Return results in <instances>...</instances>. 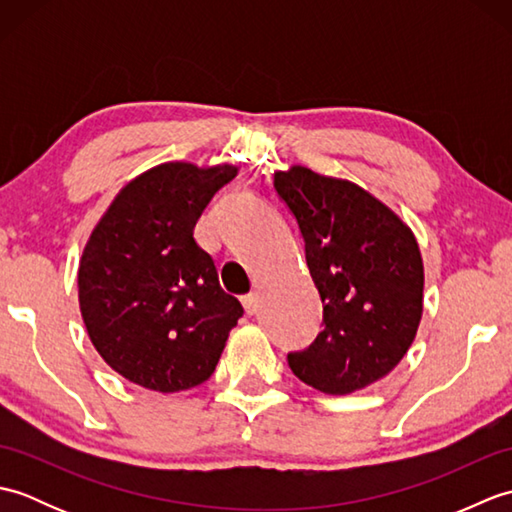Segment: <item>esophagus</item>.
Instances as JSON below:
<instances>
[{"label":"esophagus","instance_id":"esophagus-1","mask_svg":"<svg viewBox=\"0 0 512 512\" xmlns=\"http://www.w3.org/2000/svg\"><path fill=\"white\" fill-rule=\"evenodd\" d=\"M242 303H244V310L248 314H257V310H259V295H257V292H248V295L242 297Z\"/></svg>","mask_w":512,"mask_h":512}]
</instances>
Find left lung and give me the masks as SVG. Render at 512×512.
Segmentation results:
<instances>
[{
    "instance_id": "8db88e82",
    "label": "left lung",
    "mask_w": 512,
    "mask_h": 512,
    "mask_svg": "<svg viewBox=\"0 0 512 512\" xmlns=\"http://www.w3.org/2000/svg\"><path fill=\"white\" fill-rule=\"evenodd\" d=\"M295 215L325 328L288 365L323 394L345 396L385 378L422 319L424 266L416 235L358 184L295 165L275 171Z\"/></svg>"
}]
</instances>
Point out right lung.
<instances>
[{
    "instance_id": "1",
    "label": "right lung",
    "mask_w": 512,
    "mask_h": 512,
    "mask_svg": "<svg viewBox=\"0 0 512 512\" xmlns=\"http://www.w3.org/2000/svg\"><path fill=\"white\" fill-rule=\"evenodd\" d=\"M233 165L162 162L129 180L79 262V308L116 374L173 394L209 380L242 303L226 295L193 228Z\"/></svg>"
}]
</instances>
